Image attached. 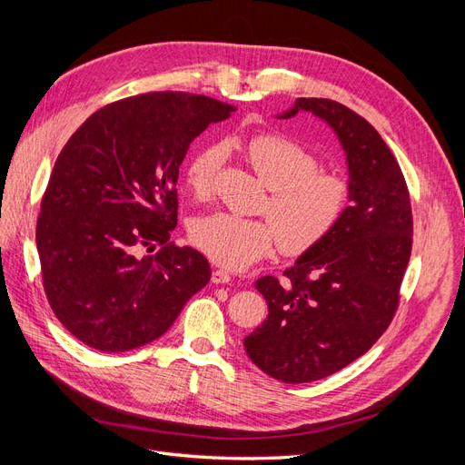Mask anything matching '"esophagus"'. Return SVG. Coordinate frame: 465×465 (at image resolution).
<instances>
[{
  "label": "esophagus",
  "mask_w": 465,
  "mask_h": 465,
  "mask_svg": "<svg viewBox=\"0 0 465 465\" xmlns=\"http://www.w3.org/2000/svg\"><path fill=\"white\" fill-rule=\"evenodd\" d=\"M211 281H213L215 285H224V283H231L232 275L227 270H215L213 273H211Z\"/></svg>",
  "instance_id": "obj_1"
}]
</instances>
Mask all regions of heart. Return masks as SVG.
Returning <instances> with one entry per match:
<instances>
[{"label": "heart", "mask_w": 465, "mask_h": 465, "mask_svg": "<svg viewBox=\"0 0 465 465\" xmlns=\"http://www.w3.org/2000/svg\"><path fill=\"white\" fill-rule=\"evenodd\" d=\"M242 153L270 190L263 213L270 219H248L217 211L192 224V241L205 256L229 270H242L270 254L279 242L287 256L316 248L343 219L351 188L333 173L320 171L316 154L279 134L252 137ZM221 164V147L209 145L186 166V186L195 198L213 192Z\"/></svg>", "instance_id": "b5f03b06"}]
</instances>
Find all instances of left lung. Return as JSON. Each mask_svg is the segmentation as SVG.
I'll use <instances>...</instances> for the list:
<instances>
[{"label": "left lung", "instance_id": "1", "mask_svg": "<svg viewBox=\"0 0 465 465\" xmlns=\"http://www.w3.org/2000/svg\"><path fill=\"white\" fill-rule=\"evenodd\" d=\"M299 112L323 120L340 139L351 195L326 241L301 254L281 281H256L270 312L244 337V349L285 384L326 378L378 341L398 308L413 236L401 168L372 125L330 98H297L277 118Z\"/></svg>", "mask_w": 465, "mask_h": 465}]
</instances>
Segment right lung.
Masks as SVG:
<instances>
[{
    "label": "right lung",
    "mask_w": 465,
    "mask_h": 465,
    "mask_svg": "<svg viewBox=\"0 0 465 465\" xmlns=\"http://www.w3.org/2000/svg\"><path fill=\"white\" fill-rule=\"evenodd\" d=\"M231 112L202 94L147 93L96 110L69 137L42 198L36 248L52 311L79 341L104 353L151 343L207 285V258L168 241L190 143Z\"/></svg>",
    "instance_id": "1"
}]
</instances>
